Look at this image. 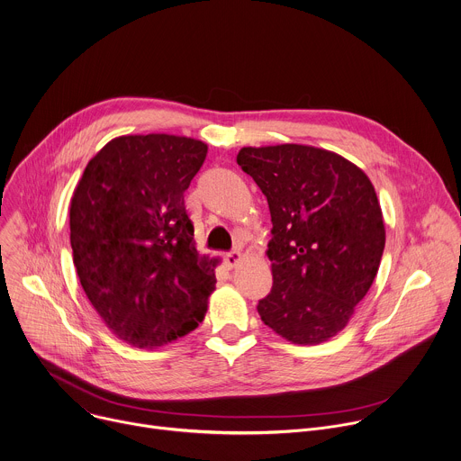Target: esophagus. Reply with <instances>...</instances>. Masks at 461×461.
<instances>
[{
    "label": "esophagus",
    "mask_w": 461,
    "mask_h": 461,
    "mask_svg": "<svg viewBox=\"0 0 461 461\" xmlns=\"http://www.w3.org/2000/svg\"><path fill=\"white\" fill-rule=\"evenodd\" d=\"M239 262H240V251H239V249H233V251H230V253L224 255V264H226L228 267H235Z\"/></svg>",
    "instance_id": "esophagus-1"
}]
</instances>
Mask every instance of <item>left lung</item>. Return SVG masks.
<instances>
[{"label": "left lung", "instance_id": "obj_1", "mask_svg": "<svg viewBox=\"0 0 461 461\" xmlns=\"http://www.w3.org/2000/svg\"><path fill=\"white\" fill-rule=\"evenodd\" d=\"M237 165L267 199L273 287L262 322L293 344H321L346 328L384 255L385 228L367 176L333 151L278 144L242 148Z\"/></svg>", "mask_w": 461, "mask_h": 461}]
</instances>
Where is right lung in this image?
<instances>
[{"label": "right lung", "instance_id": "1", "mask_svg": "<svg viewBox=\"0 0 461 461\" xmlns=\"http://www.w3.org/2000/svg\"><path fill=\"white\" fill-rule=\"evenodd\" d=\"M208 146L168 135H124L86 165L70 204L79 282L104 324L137 348L194 331L215 289L201 257L185 192Z\"/></svg>", "mask_w": 461, "mask_h": 461}]
</instances>
